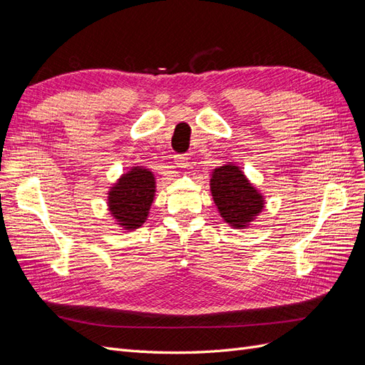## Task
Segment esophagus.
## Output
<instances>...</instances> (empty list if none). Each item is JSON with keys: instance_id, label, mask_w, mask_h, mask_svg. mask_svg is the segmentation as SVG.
I'll return each instance as SVG.
<instances>
[{"instance_id": "obj_1", "label": "esophagus", "mask_w": 365, "mask_h": 365, "mask_svg": "<svg viewBox=\"0 0 365 365\" xmlns=\"http://www.w3.org/2000/svg\"><path fill=\"white\" fill-rule=\"evenodd\" d=\"M175 165H176V168H180V169L187 168V165H189V158H187L185 155H176L175 157Z\"/></svg>"}]
</instances>
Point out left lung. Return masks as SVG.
<instances>
[{"label":"left lung","instance_id":"8db88e82","mask_svg":"<svg viewBox=\"0 0 365 365\" xmlns=\"http://www.w3.org/2000/svg\"><path fill=\"white\" fill-rule=\"evenodd\" d=\"M210 192L220 217L235 230L248 228L264 208L263 193L235 163L212 170Z\"/></svg>","mask_w":365,"mask_h":365}]
</instances>
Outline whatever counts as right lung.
I'll return each instance as SVG.
<instances>
[{
    "instance_id": "right-lung-1",
    "label": "right lung",
    "mask_w": 365,
    "mask_h": 365,
    "mask_svg": "<svg viewBox=\"0 0 365 365\" xmlns=\"http://www.w3.org/2000/svg\"><path fill=\"white\" fill-rule=\"evenodd\" d=\"M155 192L153 172L145 165H132L109 187L108 212L121 230H137L148 220Z\"/></svg>"
}]
</instances>
